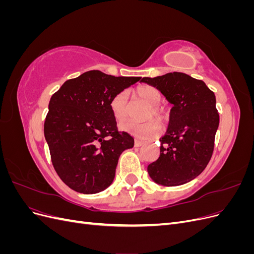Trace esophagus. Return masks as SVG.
Instances as JSON below:
<instances>
[{
  "instance_id": "obj_1",
  "label": "esophagus",
  "mask_w": 254,
  "mask_h": 254,
  "mask_svg": "<svg viewBox=\"0 0 254 254\" xmlns=\"http://www.w3.org/2000/svg\"><path fill=\"white\" fill-rule=\"evenodd\" d=\"M143 144H144V142L141 141V140H137V139L134 140V146H135V147H140V146H142Z\"/></svg>"
}]
</instances>
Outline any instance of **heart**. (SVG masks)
Returning <instances> with one entry per match:
<instances>
[{
	"mask_svg": "<svg viewBox=\"0 0 254 254\" xmlns=\"http://www.w3.org/2000/svg\"><path fill=\"white\" fill-rule=\"evenodd\" d=\"M135 96L140 101L149 105L144 115V119L148 121L144 123L124 121L120 124V129L136 137H142V139L155 136L160 131L158 124L163 127L170 120V111L165 106L160 104L162 101V94L155 87L142 84L135 89ZM110 110L113 117L118 121H123L129 117L130 109L125 91L119 92L111 98Z\"/></svg>",
	"mask_w": 254,
	"mask_h": 254,
	"instance_id": "obj_1",
	"label": "heart"
}]
</instances>
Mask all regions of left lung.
Here are the masks:
<instances>
[{"label": "left lung", "instance_id": "1", "mask_svg": "<svg viewBox=\"0 0 254 254\" xmlns=\"http://www.w3.org/2000/svg\"><path fill=\"white\" fill-rule=\"evenodd\" d=\"M141 81L156 87L174 105L167 131L160 139V157L147 167L150 178L165 187L190 182L203 172L214 150L219 125L214 92L180 72Z\"/></svg>", "mask_w": 254, "mask_h": 254}]
</instances>
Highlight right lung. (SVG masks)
I'll use <instances>...</instances> for the list:
<instances>
[{
    "instance_id": "add662e5",
    "label": "right lung",
    "mask_w": 254,
    "mask_h": 254,
    "mask_svg": "<svg viewBox=\"0 0 254 254\" xmlns=\"http://www.w3.org/2000/svg\"><path fill=\"white\" fill-rule=\"evenodd\" d=\"M140 79L93 70L66 80L51 97L44 136L53 166L68 188L94 194L112 183L121 153L134 140L118 130L110 101Z\"/></svg>"
}]
</instances>
